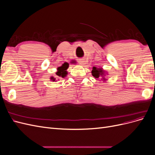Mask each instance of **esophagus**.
<instances>
[{
	"mask_svg": "<svg viewBox=\"0 0 155 155\" xmlns=\"http://www.w3.org/2000/svg\"><path fill=\"white\" fill-rule=\"evenodd\" d=\"M79 64H81V65H84L85 63V61L83 59H79Z\"/></svg>",
	"mask_w": 155,
	"mask_h": 155,
	"instance_id": "34e87169",
	"label": "esophagus"
}]
</instances>
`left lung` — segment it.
<instances>
[{"label":"left lung","mask_w":155,"mask_h":155,"mask_svg":"<svg viewBox=\"0 0 155 155\" xmlns=\"http://www.w3.org/2000/svg\"><path fill=\"white\" fill-rule=\"evenodd\" d=\"M92 75L97 80H103V81H106L107 79L105 78V72L101 68H97L94 67L92 70Z\"/></svg>","instance_id":"obj_1"}]
</instances>
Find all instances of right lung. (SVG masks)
Returning <instances> with one entry per match:
<instances>
[{
    "instance_id": "1",
    "label": "right lung",
    "mask_w": 155,
    "mask_h": 155,
    "mask_svg": "<svg viewBox=\"0 0 155 155\" xmlns=\"http://www.w3.org/2000/svg\"><path fill=\"white\" fill-rule=\"evenodd\" d=\"M68 68V66L67 64H63L62 66H61L59 67L58 68V72H56V75L58 76L59 77H62V78H64L65 76L67 75V70ZM51 80H52V81H55V78H54V77H51Z\"/></svg>"
}]
</instances>
